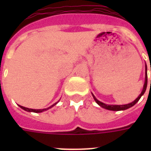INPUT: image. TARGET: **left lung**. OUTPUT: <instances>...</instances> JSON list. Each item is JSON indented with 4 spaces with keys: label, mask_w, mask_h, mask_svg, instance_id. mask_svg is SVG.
Returning a JSON list of instances; mask_svg holds the SVG:
<instances>
[{
    "label": "left lung",
    "mask_w": 151,
    "mask_h": 151,
    "mask_svg": "<svg viewBox=\"0 0 151 151\" xmlns=\"http://www.w3.org/2000/svg\"><path fill=\"white\" fill-rule=\"evenodd\" d=\"M147 64L145 65V82H144V85H143V88L142 92L140 93V95L137 98H136L133 102H132V103H129V104H125V105H107V104H105V103H102L100 101H99L98 99L95 97V96L92 93V96L94 98L95 101L96 102L97 104H99L100 106L101 107L105 108L106 110H114V111H119V110H127V109H129V108L132 107V106H133L135 104H136L139 99L141 98V96L144 94V92H146V89H147Z\"/></svg>",
    "instance_id": "obj_1"
}]
</instances>
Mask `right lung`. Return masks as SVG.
<instances>
[{"instance_id": "1", "label": "right lung", "mask_w": 151, "mask_h": 151, "mask_svg": "<svg viewBox=\"0 0 151 151\" xmlns=\"http://www.w3.org/2000/svg\"><path fill=\"white\" fill-rule=\"evenodd\" d=\"M58 103V102H57ZM57 103H54L53 105H52L51 106H49V107L48 108H45V109H39V110H35V109H29V108H27V107H24V106H22L19 105L20 106V107L22 108V110H26V111H28V112H34V113H41V112H43V111H45V110H48V109H50V108H52V106H54L55 104H56Z\"/></svg>"}]
</instances>
